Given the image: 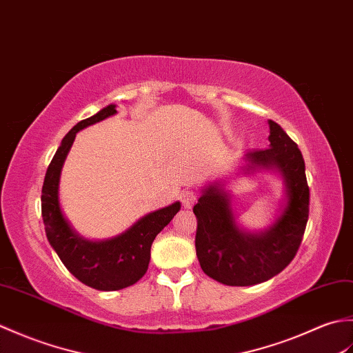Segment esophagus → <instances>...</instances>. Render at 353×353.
I'll use <instances>...</instances> for the list:
<instances>
[{
    "instance_id": "1",
    "label": "esophagus",
    "mask_w": 353,
    "mask_h": 353,
    "mask_svg": "<svg viewBox=\"0 0 353 353\" xmlns=\"http://www.w3.org/2000/svg\"><path fill=\"white\" fill-rule=\"evenodd\" d=\"M196 198H198V196H196V192L190 190V189L184 190V192L181 193V196H179V199H181V202H183L184 208H192L193 203L196 202Z\"/></svg>"
}]
</instances>
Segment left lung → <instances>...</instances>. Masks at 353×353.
<instances>
[{"label": "left lung", "mask_w": 353, "mask_h": 353, "mask_svg": "<svg viewBox=\"0 0 353 353\" xmlns=\"http://www.w3.org/2000/svg\"><path fill=\"white\" fill-rule=\"evenodd\" d=\"M270 146L246 154L248 166L276 168L287 185L288 202L269 231L245 234L234 223L228 193L221 184L203 190L193 213L198 219L196 255L205 275L225 285L264 283L292 263L310 214V187L299 148L275 121H269Z\"/></svg>", "instance_id": "left-lung-1"}]
</instances>
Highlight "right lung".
Wrapping results in <instances>:
<instances>
[{"mask_svg":"<svg viewBox=\"0 0 353 353\" xmlns=\"http://www.w3.org/2000/svg\"><path fill=\"white\" fill-rule=\"evenodd\" d=\"M116 105L78 122L61 140L56 155L46 169L42 187V217L50 245L72 275L83 284L101 292H114L136 284L142 278L151 260V246L164 226L181 208V203L157 210L142 217L121 236L105 241L84 240L70 228L61 214L59 203L60 172L77 132L116 113Z\"/></svg>","mask_w":353,"mask_h":353,"instance_id":"add662e5","label":"right lung"}]
</instances>
